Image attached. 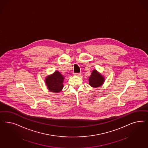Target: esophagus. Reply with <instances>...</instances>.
Segmentation results:
<instances>
[{
    "mask_svg": "<svg viewBox=\"0 0 148 148\" xmlns=\"http://www.w3.org/2000/svg\"><path fill=\"white\" fill-rule=\"evenodd\" d=\"M81 75V73H75V75H76V76H80Z\"/></svg>",
    "mask_w": 148,
    "mask_h": 148,
    "instance_id": "34e87169",
    "label": "esophagus"
}]
</instances>
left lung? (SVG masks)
<instances>
[{"instance_id": "left-lung-1", "label": "left lung", "mask_w": 148, "mask_h": 148, "mask_svg": "<svg viewBox=\"0 0 148 148\" xmlns=\"http://www.w3.org/2000/svg\"><path fill=\"white\" fill-rule=\"evenodd\" d=\"M89 85L93 88H98L103 85L105 82V76L96 69L93 70L89 77Z\"/></svg>"}]
</instances>
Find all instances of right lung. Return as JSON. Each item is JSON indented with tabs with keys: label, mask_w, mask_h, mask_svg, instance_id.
Here are the masks:
<instances>
[{
	"label": "right lung",
	"mask_w": 148,
	"mask_h": 148,
	"mask_svg": "<svg viewBox=\"0 0 148 148\" xmlns=\"http://www.w3.org/2000/svg\"><path fill=\"white\" fill-rule=\"evenodd\" d=\"M64 77L61 73L56 71L51 75L46 76L45 79V85L50 92L59 93L63 88Z\"/></svg>",
	"instance_id": "obj_1"
}]
</instances>
